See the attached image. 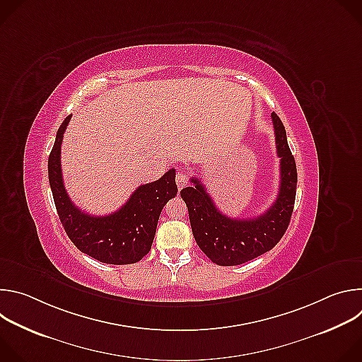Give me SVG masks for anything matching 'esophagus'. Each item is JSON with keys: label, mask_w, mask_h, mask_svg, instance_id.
<instances>
[{"label": "esophagus", "mask_w": 362, "mask_h": 362, "mask_svg": "<svg viewBox=\"0 0 362 362\" xmlns=\"http://www.w3.org/2000/svg\"><path fill=\"white\" fill-rule=\"evenodd\" d=\"M189 182V176L185 173V172H177L176 173V185H177V189H183Z\"/></svg>", "instance_id": "obj_1"}]
</instances>
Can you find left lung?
I'll list each match as a JSON object with an SVG mask.
<instances>
[{"mask_svg": "<svg viewBox=\"0 0 362 362\" xmlns=\"http://www.w3.org/2000/svg\"><path fill=\"white\" fill-rule=\"evenodd\" d=\"M276 153L281 159V185L271 208L252 219L223 215L199 179L180 192L185 200L196 243L209 259L221 267L242 265L271 250L284 236L291 222L296 194V165L286 140V132L272 113Z\"/></svg>", "mask_w": 362, "mask_h": 362, "instance_id": "obj_1", "label": "left lung"}]
</instances>
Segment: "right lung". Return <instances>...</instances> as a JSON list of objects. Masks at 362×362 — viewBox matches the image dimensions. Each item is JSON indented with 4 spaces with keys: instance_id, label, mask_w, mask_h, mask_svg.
<instances>
[{
    "instance_id": "add662e5",
    "label": "right lung",
    "mask_w": 362,
    "mask_h": 362,
    "mask_svg": "<svg viewBox=\"0 0 362 362\" xmlns=\"http://www.w3.org/2000/svg\"><path fill=\"white\" fill-rule=\"evenodd\" d=\"M71 115L62 123L48 158V180L62 225L83 253L110 265L139 262L148 253L165 204L177 194L176 172L170 169L159 180L139 186L126 204L106 216L81 212L70 200L62 175V141Z\"/></svg>"
}]
</instances>
